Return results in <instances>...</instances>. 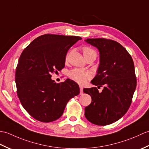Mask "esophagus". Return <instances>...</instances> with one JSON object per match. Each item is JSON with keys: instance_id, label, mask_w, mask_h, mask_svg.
Returning a JSON list of instances; mask_svg holds the SVG:
<instances>
[{"instance_id": "1", "label": "esophagus", "mask_w": 149, "mask_h": 149, "mask_svg": "<svg viewBox=\"0 0 149 149\" xmlns=\"http://www.w3.org/2000/svg\"><path fill=\"white\" fill-rule=\"evenodd\" d=\"M80 94H83V86H80Z\"/></svg>"}]
</instances>
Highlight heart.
<instances>
[{
	"mask_svg": "<svg viewBox=\"0 0 149 149\" xmlns=\"http://www.w3.org/2000/svg\"><path fill=\"white\" fill-rule=\"evenodd\" d=\"M83 52L84 56L90 53H96L95 51L90 47H84L83 49ZM68 57L66 56V58ZM68 77L72 80L75 81L77 83L83 84L86 83V82L92 77V74L89 71L86 70L75 68L71 70L68 72Z\"/></svg>",
	"mask_w": 149,
	"mask_h": 149,
	"instance_id": "1",
	"label": "heart"
}]
</instances>
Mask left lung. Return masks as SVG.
I'll return each mask as SVG.
<instances>
[{"instance_id": "8db88e82", "label": "left lung", "mask_w": 149, "mask_h": 149, "mask_svg": "<svg viewBox=\"0 0 149 149\" xmlns=\"http://www.w3.org/2000/svg\"><path fill=\"white\" fill-rule=\"evenodd\" d=\"M85 42L95 47L100 54L97 75L91 83L101 87L84 88L90 95L91 102L85 107L88 121L98 125L116 122L127 111L136 88V77L131 56L124 47L114 40L91 38Z\"/></svg>"}]
</instances>
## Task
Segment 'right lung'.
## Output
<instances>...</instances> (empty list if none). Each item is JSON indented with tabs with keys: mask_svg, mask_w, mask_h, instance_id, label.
Here are the masks:
<instances>
[{
	"mask_svg": "<svg viewBox=\"0 0 149 149\" xmlns=\"http://www.w3.org/2000/svg\"><path fill=\"white\" fill-rule=\"evenodd\" d=\"M82 38L76 36L43 34L22 52L16 68L15 83L22 106L34 119L50 122L60 118L68 100L80 93L70 79L56 83L51 74L65 67L66 53Z\"/></svg>",
	"mask_w": 149,
	"mask_h": 149,
	"instance_id": "obj_1",
	"label": "right lung"
}]
</instances>
